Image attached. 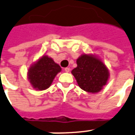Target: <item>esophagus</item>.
I'll use <instances>...</instances> for the list:
<instances>
[{
	"label": "esophagus",
	"mask_w": 135,
	"mask_h": 135,
	"mask_svg": "<svg viewBox=\"0 0 135 135\" xmlns=\"http://www.w3.org/2000/svg\"><path fill=\"white\" fill-rule=\"evenodd\" d=\"M64 71H66V72H69V71H70V69H69V68H68V67L65 68Z\"/></svg>",
	"instance_id": "obj_1"
}]
</instances>
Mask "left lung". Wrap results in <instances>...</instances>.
<instances>
[{
  "label": "left lung",
  "mask_w": 135,
  "mask_h": 135,
  "mask_svg": "<svg viewBox=\"0 0 135 135\" xmlns=\"http://www.w3.org/2000/svg\"><path fill=\"white\" fill-rule=\"evenodd\" d=\"M71 71L78 85L89 93H97L107 83L109 71L103 63L92 55H83Z\"/></svg>",
  "instance_id": "left-lung-1"
}]
</instances>
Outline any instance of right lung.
<instances>
[{
  "label": "right lung",
  "mask_w": 135,
  "mask_h": 135,
  "mask_svg": "<svg viewBox=\"0 0 135 135\" xmlns=\"http://www.w3.org/2000/svg\"><path fill=\"white\" fill-rule=\"evenodd\" d=\"M61 68L47 56H42L38 61L30 68L28 78L33 87L42 90L50 86L55 75L60 72Z\"/></svg>",
  "instance_id": "add662e5"
}]
</instances>
